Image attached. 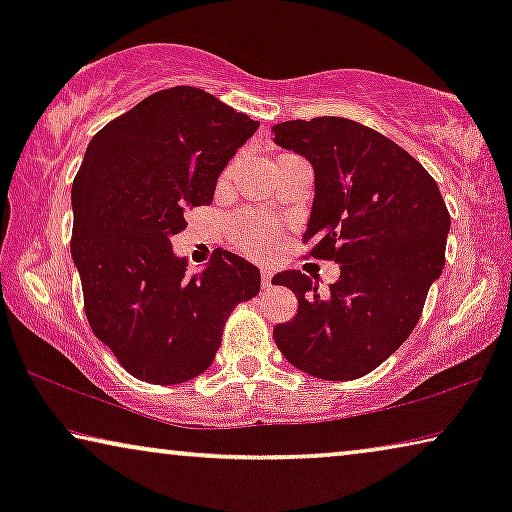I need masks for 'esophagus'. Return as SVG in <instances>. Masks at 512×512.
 <instances>
[{
	"label": "esophagus",
	"mask_w": 512,
	"mask_h": 512,
	"mask_svg": "<svg viewBox=\"0 0 512 512\" xmlns=\"http://www.w3.org/2000/svg\"><path fill=\"white\" fill-rule=\"evenodd\" d=\"M261 284H263V289H270V286H272V272L270 270H261Z\"/></svg>",
	"instance_id": "obj_1"
}]
</instances>
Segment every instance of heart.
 <instances>
[{
    "label": "heart",
    "mask_w": 512,
    "mask_h": 512,
    "mask_svg": "<svg viewBox=\"0 0 512 512\" xmlns=\"http://www.w3.org/2000/svg\"><path fill=\"white\" fill-rule=\"evenodd\" d=\"M230 174H233V165H228L226 170H223L221 184H226ZM228 237L237 251L254 258H263L277 247L279 228L277 223L268 221L261 214L240 212L228 221Z\"/></svg>",
    "instance_id": "b5f03b06"
}]
</instances>
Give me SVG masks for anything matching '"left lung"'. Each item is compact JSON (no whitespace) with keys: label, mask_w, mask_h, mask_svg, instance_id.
<instances>
[{"label":"left lung","mask_w":512,"mask_h":512,"mask_svg":"<svg viewBox=\"0 0 512 512\" xmlns=\"http://www.w3.org/2000/svg\"><path fill=\"white\" fill-rule=\"evenodd\" d=\"M275 142L314 167L307 256L340 263L321 296L303 272H279L298 314L275 326L279 352L319 380L368 375L408 340L445 265L450 212L429 172L380 132L340 116L275 125Z\"/></svg>","instance_id":"obj_1"}]
</instances>
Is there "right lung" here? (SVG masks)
Wrapping results in <instances>:
<instances>
[{
	"label": "right lung",
	"mask_w": 512,
	"mask_h": 512,
	"mask_svg": "<svg viewBox=\"0 0 512 512\" xmlns=\"http://www.w3.org/2000/svg\"><path fill=\"white\" fill-rule=\"evenodd\" d=\"M258 121L200 88L158 90L90 139L72 184V258L88 324L137 380L179 384L212 366L230 312L261 289V272L216 249L200 277L172 254L188 209Z\"/></svg>",
	"instance_id": "add662e5"
}]
</instances>
